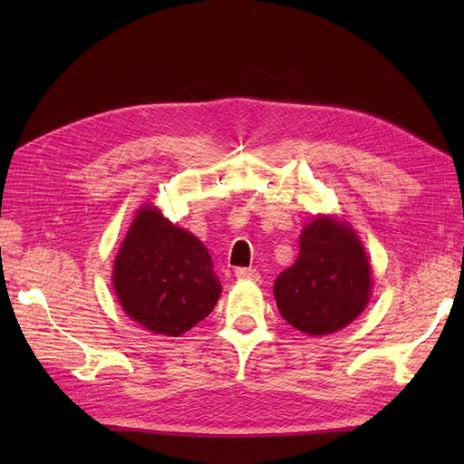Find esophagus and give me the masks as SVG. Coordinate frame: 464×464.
Instances as JSON below:
<instances>
[{
    "instance_id": "esophagus-1",
    "label": "esophagus",
    "mask_w": 464,
    "mask_h": 464,
    "mask_svg": "<svg viewBox=\"0 0 464 464\" xmlns=\"http://www.w3.org/2000/svg\"><path fill=\"white\" fill-rule=\"evenodd\" d=\"M236 276L242 280H259V271L251 269V266H240V269H236Z\"/></svg>"
}]
</instances>
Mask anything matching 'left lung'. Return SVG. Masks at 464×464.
<instances>
[{"mask_svg": "<svg viewBox=\"0 0 464 464\" xmlns=\"http://www.w3.org/2000/svg\"><path fill=\"white\" fill-rule=\"evenodd\" d=\"M372 269L356 232L331 217L305 224L300 256L275 280L280 315L305 334H331L370 302Z\"/></svg>", "mask_w": 464, "mask_h": 464, "instance_id": "obj_1", "label": "left lung"}]
</instances>
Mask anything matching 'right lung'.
I'll return each mask as SVG.
<instances>
[{"label":"right lung","instance_id":"1","mask_svg":"<svg viewBox=\"0 0 464 464\" xmlns=\"http://www.w3.org/2000/svg\"><path fill=\"white\" fill-rule=\"evenodd\" d=\"M111 280L123 312L145 329L168 336L198 325L222 292L207 247L152 205L139 208Z\"/></svg>","mask_w":464,"mask_h":464}]
</instances>
